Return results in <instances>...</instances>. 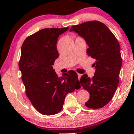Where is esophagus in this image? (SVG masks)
I'll return each mask as SVG.
<instances>
[{"label":"esophagus","instance_id":"1","mask_svg":"<svg viewBox=\"0 0 134 134\" xmlns=\"http://www.w3.org/2000/svg\"><path fill=\"white\" fill-rule=\"evenodd\" d=\"M77 75H78V77H79V80H80V78H81V74H79V73H77Z\"/></svg>","mask_w":134,"mask_h":134}]
</instances>
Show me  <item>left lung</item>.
Instances as JSON below:
<instances>
[{"label": "left lung", "instance_id": "obj_1", "mask_svg": "<svg viewBox=\"0 0 134 134\" xmlns=\"http://www.w3.org/2000/svg\"><path fill=\"white\" fill-rule=\"evenodd\" d=\"M70 31L85 40L89 46L87 55L96 60L93 64L96 69L94 76L90 79L85 74L80 78L81 85L90 94L85 105L102 108L112 99L119 83L122 58L118 41L105 24L97 21L72 26Z\"/></svg>", "mask_w": 134, "mask_h": 134}]
</instances>
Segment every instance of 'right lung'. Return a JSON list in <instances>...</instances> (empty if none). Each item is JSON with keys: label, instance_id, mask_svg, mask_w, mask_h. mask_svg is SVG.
I'll return each instance as SVG.
<instances>
[{"label": "right lung", "instance_id": "1", "mask_svg": "<svg viewBox=\"0 0 134 134\" xmlns=\"http://www.w3.org/2000/svg\"><path fill=\"white\" fill-rule=\"evenodd\" d=\"M69 28L42 29L27 37L22 45L19 68L26 96L42 115L60 112L66 95L80 88L76 72L70 70L58 77L53 67L59 56L58 38Z\"/></svg>", "mask_w": 134, "mask_h": 134}]
</instances>
